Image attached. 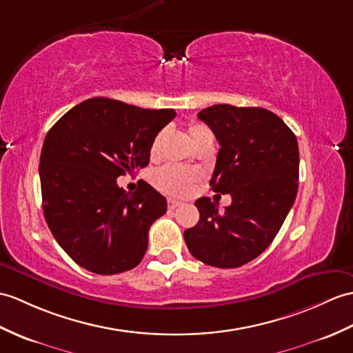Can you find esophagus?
<instances>
[{"label":"esophagus","instance_id":"1","mask_svg":"<svg viewBox=\"0 0 353 353\" xmlns=\"http://www.w3.org/2000/svg\"><path fill=\"white\" fill-rule=\"evenodd\" d=\"M179 206H182V201L174 200V199H170V200H168V208H170V209H176V208H179Z\"/></svg>","mask_w":353,"mask_h":353}]
</instances>
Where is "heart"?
Returning <instances> with one entry per match:
<instances>
[{
  "label": "heart",
  "instance_id": "1",
  "mask_svg": "<svg viewBox=\"0 0 353 353\" xmlns=\"http://www.w3.org/2000/svg\"><path fill=\"white\" fill-rule=\"evenodd\" d=\"M203 126L200 125H191L190 126V135L191 139L195 138L196 135H200L204 132ZM159 143H161V134L153 138L152 145H150V157L154 158L159 149ZM195 182V173H192L191 170H188L185 167L180 165H167L161 168L157 174H154V183L159 188V190L165 191L168 194H174V195H183L188 194L192 190V185Z\"/></svg>",
  "mask_w": 353,
  "mask_h": 353
}]
</instances>
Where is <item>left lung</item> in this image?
Instances as JSON below:
<instances>
[{
    "mask_svg": "<svg viewBox=\"0 0 353 353\" xmlns=\"http://www.w3.org/2000/svg\"><path fill=\"white\" fill-rule=\"evenodd\" d=\"M215 134L212 191L230 194L224 212L209 196L195 201L200 221L183 233L192 256L215 268L259 257L280 232L298 192L299 149L290 128L265 108L214 105L199 112Z\"/></svg>",
    "mask_w": 353,
    "mask_h": 353,
    "instance_id": "obj_1",
    "label": "left lung"
}]
</instances>
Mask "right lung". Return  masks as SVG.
Listing matches in <instances>:
<instances>
[{
    "label": "right lung",
    "mask_w": 353,
    "mask_h": 353,
    "mask_svg": "<svg viewBox=\"0 0 353 353\" xmlns=\"http://www.w3.org/2000/svg\"><path fill=\"white\" fill-rule=\"evenodd\" d=\"M174 117V110L92 97L49 129L39 167L43 214L81 268L114 275L143 260L149 228L167 212V200L145 182L129 194L117 177L147 167L153 138Z\"/></svg>",
    "instance_id": "1"
}]
</instances>
